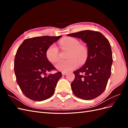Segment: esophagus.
I'll use <instances>...</instances> for the list:
<instances>
[{
    "mask_svg": "<svg viewBox=\"0 0 128 128\" xmlns=\"http://www.w3.org/2000/svg\"><path fill=\"white\" fill-rule=\"evenodd\" d=\"M67 74V72H62V75H66Z\"/></svg>",
    "mask_w": 128,
    "mask_h": 128,
    "instance_id": "obj_1",
    "label": "esophagus"
}]
</instances>
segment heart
<instances>
[{
    "mask_svg": "<svg viewBox=\"0 0 128 128\" xmlns=\"http://www.w3.org/2000/svg\"><path fill=\"white\" fill-rule=\"evenodd\" d=\"M60 45L64 48L70 50L68 56V60L61 61L55 67L58 70L67 72L73 70L80 64H83L87 60L88 50L84 46L81 45L80 41L73 37H66L60 42ZM46 56L52 64L59 60V50L55 44H52L46 51Z\"/></svg>",
    "mask_w": 128,
    "mask_h": 128,
    "instance_id": "b5f03b06",
    "label": "heart"
}]
</instances>
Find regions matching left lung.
Instances as JSON below:
<instances>
[{
	"mask_svg": "<svg viewBox=\"0 0 128 128\" xmlns=\"http://www.w3.org/2000/svg\"><path fill=\"white\" fill-rule=\"evenodd\" d=\"M67 36L80 38L88 47V58L83 66L73 72L71 84L75 96L84 100L98 97L105 90L111 74L113 57L110 43L98 32L83 30Z\"/></svg>",
	"mask_w": 128,
	"mask_h": 128,
	"instance_id": "obj_1",
	"label": "left lung"
}]
</instances>
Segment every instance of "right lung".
Here are the masks:
<instances>
[{
  "instance_id": "obj_1",
  "label": "right lung",
  "mask_w": 128,
  "mask_h": 128,
  "mask_svg": "<svg viewBox=\"0 0 128 128\" xmlns=\"http://www.w3.org/2000/svg\"><path fill=\"white\" fill-rule=\"evenodd\" d=\"M61 36H42L25 40L18 48L14 59L16 82L27 98L40 102L53 95L61 72L46 76L48 72L56 70L48 60L46 51Z\"/></svg>"
}]
</instances>
